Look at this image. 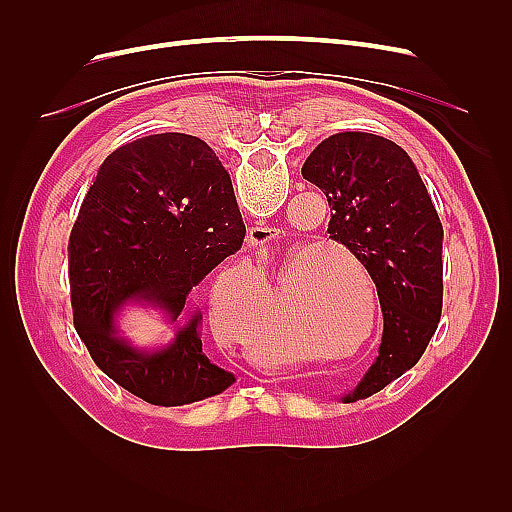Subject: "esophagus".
<instances>
[{
	"instance_id": "obj_1",
	"label": "esophagus",
	"mask_w": 512,
	"mask_h": 512,
	"mask_svg": "<svg viewBox=\"0 0 512 512\" xmlns=\"http://www.w3.org/2000/svg\"><path fill=\"white\" fill-rule=\"evenodd\" d=\"M277 235H280V230L275 228H269V226H252L250 228V243L254 247H260V245H267V243H273L277 239Z\"/></svg>"
}]
</instances>
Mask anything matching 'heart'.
Returning <instances> with one entry per match:
<instances>
[{
	"label": "heart",
	"instance_id": "heart-1",
	"mask_svg": "<svg viewBox=\"0 0 512 512\" xmlns=\"http://www.w3.org/2000/svg\"><path fill=\"white\" fill-rule=\"evenodd\" d=\"M230 289L240 290L237 300L229 299ZM322 290H329V284L320 280L316 269H292L280 284L265 277L262 288L250 275L230 273L209 299L211 329L220 342L245 346L256 361L286 363L294 346L284 333L282 320L297 337L314 333L354 337L361 329V307L350 294L344 290L324 294ZM288 302L291 309L282 317L281 307ZM301 359H307L305 352Z\"/></svg>",
	"mask_w": 512,
	"mask_h": 512
}]
</instances>
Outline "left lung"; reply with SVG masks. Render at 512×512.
<instances>
[{
  "mask_svg": "<svg viewBox=\"0 0 512 512\" xmlns=\"http://www.w3.org/2000/svg\"><path fill=\"white\" fill-rule=\"evenodd\" d=\"M303 177L327 196V235L374 280L382 344L346 401L382 391L421 359L442 316L444 230L408 153L367 132L333 134L309 153Z\"/></svg>",
  "mask_w": 512,
  "mask_h": 512,
  "instance_id": "left-lung-1",
  "label": "left lung"
}]
</instances>
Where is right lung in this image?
I'll return each instance as SVG.
<instances>
[{"mask_svg":"<svg viewBox=\"0 0 512 512\" xmlns=\"http://www.w3.org/2000/svg\"><path fill=\"white\" fill-rule=\"evenodd\" d=\"M243 237L230 177L200 138L153 134L102 162L70 232L68 277L74 329L108 378L164 408L215 397L235 382L205 356L200 314L151 354L119 339L113 318L123 303L145 301L181 320L190 290L239 252Z\"/></svg>","mask_w":512,"mask_h":512,"instance_id":"1","label":"right lung"}]
</instances>
